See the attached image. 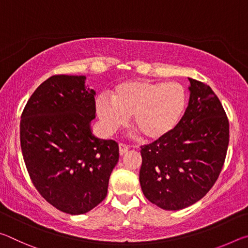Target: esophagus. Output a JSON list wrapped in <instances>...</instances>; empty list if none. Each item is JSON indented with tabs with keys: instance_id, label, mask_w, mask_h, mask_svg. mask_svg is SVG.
Returning <instances> with one entry per match:
<instances>
[{
	"instance_id": "1",
	"label": "esophagus",
	"mask_w": 248,
	"mask_h": 248,
	"mask_svg": "<svg viewBox=\"0 0 248 248\" xmlns=\"http://www.w3.org/2000/svg\"><path fill=\"white\" fill-rule=\"evenodd\" d=\"M128 150H129V146L127 144L119 143V154L120 155H124V153H127Z\"/></svg>"
}]
</instances>
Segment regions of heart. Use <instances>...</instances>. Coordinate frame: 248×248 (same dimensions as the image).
Instances as JSON below:
<instances>
[{
    "instance_id": "1",
    "label": "heart",
    "mask_w": 248,
    "mask_h": 248,
    "mask_svg": "<svg viewBox=\"0 0 248 248\" xmlns=\"http://www.w3.org/2000/svg\"><path fill=\"white\" fill-rule=\"evenodd\" d=\"M188 94L179 83L132 79L118 84L111 99L100 95L96 110L105 131L111 134L131 116L132 127L148 141L161 140L183 120Z\"/></svg>"
}]
</instances>
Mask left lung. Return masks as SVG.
<instances>
[{"mask_svg": "<svg viewBox=\"0 0 248 248\" xmlns=\"http://www.w3.org/2000/svg\"><path fill=\"white\" fill-rule=\"evenodd\" d=\"M183 120L169 136L141 146L140 185L146 199L180 210L208 194L223 167L229 120L211 87L194 78Z\"/></svg>", "mask_w": 248, "mask_h": 248, "instance_id": "obj_1", "label": "left lung"}]
</instances>
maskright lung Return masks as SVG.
<instances>
[{
	"label": "right lung",
	"instance_id": "1",
	"mask_svg": "<svg viewBox=\"0 0 248 248\" xmlns=\"http://www.w3.org/2000/svg\"><path fill=\"white\" fill-rule=\"evenodd\" d=\"M84 75H53L37 87L20 117V146L39 194L62 212L83 215L106 198L119 159L114 140L96 138L95 91Z\"/></svg>",
	"mask_w": 248,
	"mask_h": 248
}]
</instances>
